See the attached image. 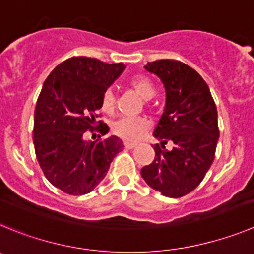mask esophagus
Returning <instances> with one entry per match:
<instances>
[{"mask_svg":"<svg viewBox=\"0 0 254 254\" xmlns=\"http://www.w3.org/2000/svg\"><path fill=\"white\" fill-rule=\"evenodd\" d=\"M124 147L127 149H132L136 147V143H131V141H124Z\"/></svg>","mask_w":254,"mask_h":254,"instance_id":"esophagus-1","label":"esophagus"}]
</instances>
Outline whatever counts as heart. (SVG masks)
Instances as JSON below:
<instances>
[{
  "label": "heart",
  "mask_w": 254,
  "mask_h": 254,
  "mask_svg": "<svg viewBox=\"0 0 254 254\" xmlns=\"http://www.w3.org/2000/svg\"><path fill=\"white\" fill-rule=\"evenodd\" d=\"M129 86L144 101L153 99L155 95V86L148 77L135 76L129 82ZM101 109L104 113L113 114L115 110V95L111 88L105 90L101 96ZM149 127V123L144 118H122L111 125V130L119 138L124 140H138Z\"/></svg>",
  "instance_id": "1"
}]
</instances>
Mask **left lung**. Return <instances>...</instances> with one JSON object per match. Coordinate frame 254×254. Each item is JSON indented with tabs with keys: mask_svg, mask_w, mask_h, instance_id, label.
<instances>
[{
	"mask_svg": "<svg viewBox=\"0 0 254 254\" xmlns=\"http://www.w3.org/2000/svg\"><path fill=\"white\" fill-rule=\"evenodd\" d=\"M166 88V107L153 135L154 161L141 177L167 197H181L200 185L215 158L218 111L202 77L180 61L161 59L145 65ZM171 142L173 149H165Z\"/></svg>",
	"mask_w": 254,
	"mask_h": 254,
	"instance_id": "1",
	"label": "left lung"
}]
</instances>
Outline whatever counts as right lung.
I'll return each instance as SVG.
<instances>
[{
  "mask_svg": "<svg viewBox=\"0 0 254 254\" xmlns=\"http://www.w3.org/2000/svg\"><path fill=\"white\" fill-rule=\"evenodd\" d=\"M123 63L72 57L57 65L43 84L34 114L36 159L48 181L69 195L91 192L106 176L114 157L123 150L118 136L95 138L109 127L96 119L105 90L124 70ZM93 132L96 141H86Z\"/></svg>",
  "mask_w": 254,
  "mask_h": 254,
  "instance_id": "add662e5",
  "label": "right lung"
}]
</instances>
